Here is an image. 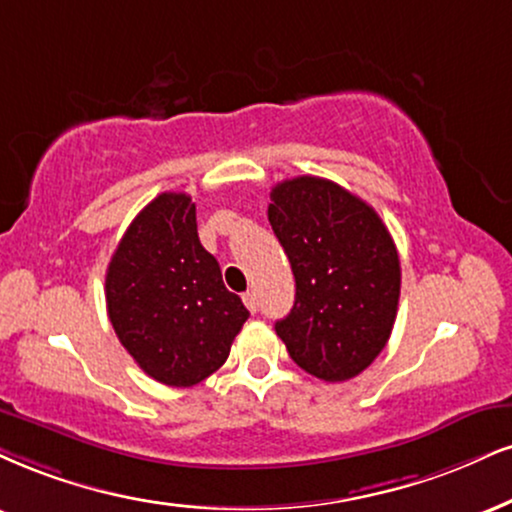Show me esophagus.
<instances>
[{"instance_id":"1","label":"esophagus","mask_w":512,"mask_h":512,"mask_svg":"<svg viewBox=\"0 0 512 512\" xmlns=\"http://www.w3.org/2000/svg\"><path fill=\"white\" fill-rule=\"evenodd\" d=\"M242 301H244V306L249 308L251 313H256V311H258V296H256V292H244Z\"/></svg>"}]
</instances>
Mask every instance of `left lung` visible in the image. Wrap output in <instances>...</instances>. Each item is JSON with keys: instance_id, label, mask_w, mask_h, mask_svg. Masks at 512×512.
Instances as JSON below:
<instances>
[{"instance_id": "left-lung-1", "label": "left lung", "mask_w": 512, "mask_h": 512, "mask_svg": "<svg viewBox=\"0 0 512 512\" xmlns=\"http://www.w3.org/2000/svg\"><path fill=\"white\" fill-rule=\"evenodd\" d=\"M268 220L292 263L296 299L275 332L292 361L325 382L361 375L387 346L401 263L372 206L337 182H277Z\"/></svg>"}]
</instances>
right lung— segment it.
<instances>
[{
    "mask_svg": "<svg viewBox=\"0 0 512 512\" xmlns=\"http://www.w3.org/2000/svg\"><path fill=\"white\" fill-rule=\"evenodd\" d=\"M106 311L125 351L168 387H194L230 356L249 318L201 246L197 208L163 192L132 220L106 270Z\"/></svg>",
    "mask_w": 512,
    "mask_h": 512,
    "instance_id": "1",
    "label": "right lung"
}]
</instances>
